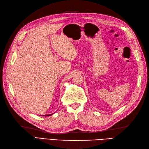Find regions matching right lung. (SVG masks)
I'll return each mask as SVG.
<instances>
[{
  "instance_id": "1",
  "label": "right lung",
  "mask_w": 149,
  "mask_h": 149,
  "mask_svg": "<svg viewBox=\"0 0 149 149\" xmlns=\"http://www.w3.org/2000/svg\"><path fill=\"white\" fill-rule=\"evenodd\" d=\"M54 113H52V114H45V115H42V116H51V115H52Z\"/></svg>"
}]
</instances>
